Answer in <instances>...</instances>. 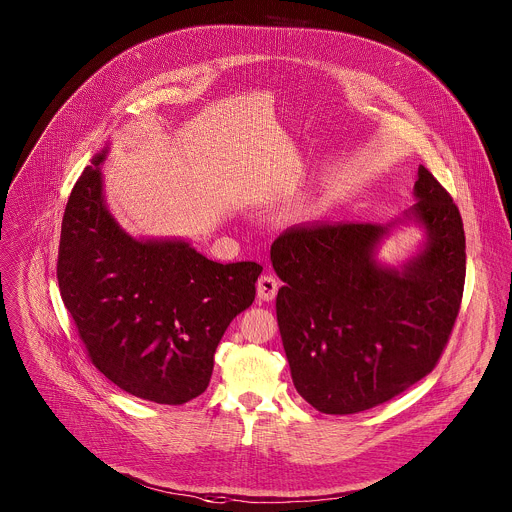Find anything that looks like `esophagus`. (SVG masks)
I'll use <instances>...</instances> for the list:
<instances>
[{
    "instance_id": "obj_1",
    "label": "esophagus",
    "mask_w": 512,
    "mask_h": 512,
    "mask_svg": "<svg viewBox=\"0 0 512 512\" xmlns=\"http://www.w3.org/2000/svg\"><path fill=\"white\" fill-rule=\"evenodd\" d=\"M277 289H279V283L273 275L269 273L261 275L257 281V298L263 302H271L277 296Z\"/></svg>"
}]
</instances>
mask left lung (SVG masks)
<instances>
[{"mask_svg":"<svg viewBox=\"0 0 512 512\" xmlns=\"http://www.w3.org/2000/svg\"><path fill=\"white\" fill-rule=\"evenodd\" d=\"M413 218L423 251L401 271L381 267L385 227L316 223L271 245L285 283L275 310L291 379L320 413L373 409L427 377L452 336L466 279L464 223L450 192L419 166Z\"/></svg>","mask_w":512,"mask_h":512,"instance_id":"1","label":"left lung"}]
</instances>
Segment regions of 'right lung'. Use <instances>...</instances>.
<instances>
[{"label": "right lung", "instance_id": "add662e5", "mask_svg": "<svg viewBox=\"0 0 512 512\" xmlns=\"http://www.w3.org/2000/svg\"><path fill=\"white\" fill-rule=\"evenodd\" d=\"M93 158L68 196L56 277L95 367L125 393L184 405L210 383L214 350L255 300L261 265L216 263L182 241H135L107 212Z\"/></svg>", "mask_w": 512, "mask_h": 512}]
</instances>
